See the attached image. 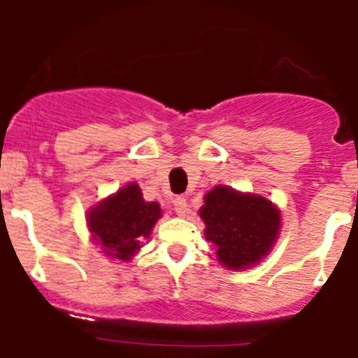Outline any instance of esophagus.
Masks as SVG:
<instances>
[{
  "mask_svg": "<svg viewBox=\"0 0 358 358\" xmlns=\"http://www.w3.org/2000/svg\"><path fill=\"white\" fill-rule=\"evenodd\" d=\"M173 210L179 217H186L188 213V201L185 197H176L173 199Z\"/></svg>",
  "mask_w": 358,
  "mask_h": 358,
  "instance_id": "esophagus-1",
  "label": "esophagus"
}]
</instances>
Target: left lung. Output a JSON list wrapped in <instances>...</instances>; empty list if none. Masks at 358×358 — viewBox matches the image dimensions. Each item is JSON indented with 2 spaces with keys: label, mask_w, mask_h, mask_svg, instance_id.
<instances>
[{
  "label": "left lung",
  "mask_w": 358,
  "mask_h": 358,
  "mask_svg": "<svg viewBox=\"0 0 358 358\" xmlns=\"http://www.w3.org/2000/svg\"><path fill=\"white\" fill-rule=\"evenodd\" d=\"M199 215L206 224V240L217 248L218 262L231 271L264 260L281 226L280 210L273 202L227 186H215L208 192Z\"/></svg>",
  "instance_id": "obj_1"
}]
</instances>
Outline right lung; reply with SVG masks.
Returning <instances> with one entry per match:
<instances>
[{
	"mask_svg": "<svg viewBox=\"0 0 358 358\" xmlns=\"http://www.w3.org/2000/svg\"><path fill=\"white\" fill-rule=\"evenodd\" d=\"M161 217L157 202H147L138 185L129 182L115 195L103 199L87 213V227L93 240L115 260L129 262L140 251Z\"/></svg>",
	"mask_w": 358,
	"mask_h": 358,
	"instance_id": "add662e5",
	"label": "right lung"
}]
</instances>
